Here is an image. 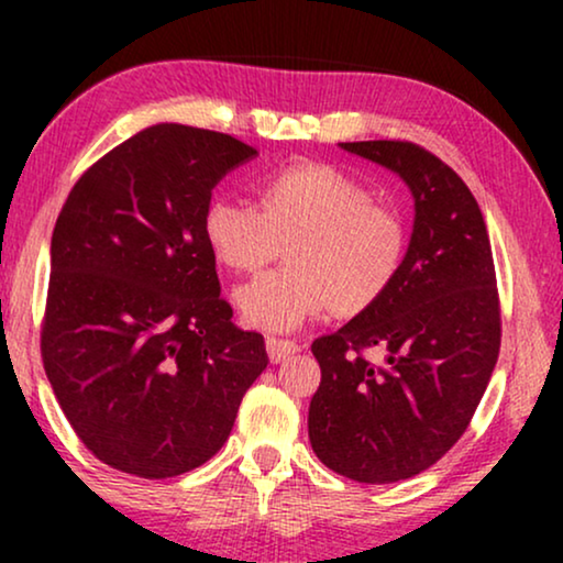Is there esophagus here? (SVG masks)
I'll use <instances>...</instances> for the list:
<instances>
[{
  "label": "esophagus",
  "mask_w": 563,
  "mask_h": 563,
  "mask_svg": "<svg viewBox=\"0 0 563 563\" xmlns=\"http://www.w3.org/2000/svg\"><path fill=\"white\" fill-rule=\"evenodd\" d=\"M297 351H299V345L295 341H284V338H274V335L266 338V353L274 364H282V361L295 356Z\"/></svg>",
  "instance_id": "1"
}]
</instances>
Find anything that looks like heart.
<instances>
[{
    "instance_id": "b5f03b06",
    "label": "heart",
    "mask_w": 563,
    "mask_h": 563,
    "mask_svg": "<svg viewBox=\"0 0 563 563\" xmlns=\"http://www.w3.org/2000/svg\"><path fill=\"white\" fill-rule=\"evenodd\" d=\"M222 266L258 272L291 243L289 264L235 291L251 328L284 333L328 312H361L391 289L405 264L407 230L395 207L325 164L284 168L261 184V207L218 197L202 218Z\"/></svg>"
}]
</instances>
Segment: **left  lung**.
<instances>
[{"instance_id": "8db88e82", "label": "left lung", "mask_w": 563, "mask_h": 563, "mask_svg": "<svg viewBox=\"0 0 563 563\" xmlns=\"http://www.w3.org/2000/svg\"><path fill=\"white\" fill-rule=\"evenodd\" d=\"M338 145L395 172L415 220L387 295L312 343L322 379L307 428L335 474L389 484L433 466L487 389L503 333L495 261L479 205L441 158L405 141ZM366 347L385 351L382 365Z\"/></svg>"}]
</instances>
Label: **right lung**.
<instances>
[{
  "label": "right lung",
  "mask_w": 563,
  "mask_h": 563,
  "mask_svg": "<svg viewBox=\"0 0 563 563\" xmlns=\"http://www.w3.org/2000/svg\"><path fill=\"white\" fill-rule=\"evenodd\" d=\"M256 156L214 130L161 122L74 184L51 238L43 366L66 420L107 466L168 479L228 441L268 356L220 297L202 218Z\"/></svg>",
  "instance_id": "obj_1"
}]
</instances>
